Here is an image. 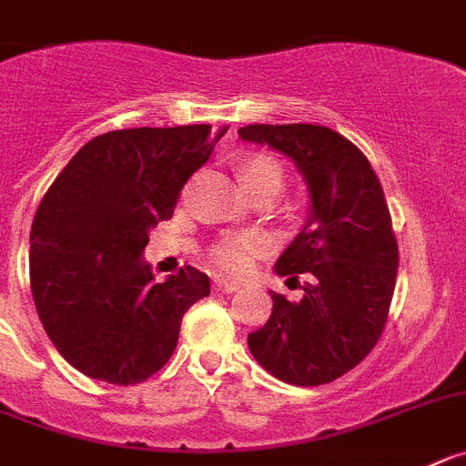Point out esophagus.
Returning a JSON list of instances; mask_svg holds the SVG:
<instances>
[{
	"mask_svg": "<svg viewBox=\"0 0 466 466\" xmlns=\"http://www.w3.org/2000/svg\"><path fill=\"white\" fill-rule=\"evenodd\" d=\"M240 286L236 284V281H226V279H217L215 281V291H221V293H236Z\"/></svg>",
	"mask_w": 466,
	"mask_h": 466,
	"instance_id": "esophagus-1",
	"label": "esophagus"
}]
</instances>
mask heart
Here are the masks:
<instances>
[{
  "label": "heart",
  "instance_id": "1",
  "mask_svg": "<svg viewBox=\"0 0 466 466\" xmlns=\"http://www.w3.org/2000/svg\"><path fill=\"white\" fill-rule=\"evenodd\" d=\"M240 177L249 194L266 189L279 194L284 187V168L270 155H254L242 161ZM266 249L268 240L261 233H228L210 247L208 258L224 275L242 277L251 270L258 256L266 254Z\"/></svg>",
  "mask_w": 466,
  "mask_h": 466
}]
</instances>
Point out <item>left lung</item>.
<instances>
[{
	"instance_id": "1",
	"label": "left lung",
	"mask_w": 466,
	"mask_h": 466,
	"mask_svg": "<svg viewBox=\"0 0 466 466\" xmlns=\"http://www.w3.org/2000/svg\"><path fill=\"white\" fill-rule=\"evenodd\" d=\"M242 140L291 157L309 215L277 275L305 277L300 300L272 293V314L249 332L251 356L291 386H323L358 365L386 328L400 251L381 182L360 149L319 125H249Z\"/></svg>"
}]
</instances>
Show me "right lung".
<instances>
[{
	"label": "right lung",
	"instance_id": "right-lung-1",
	"mask_svg": "<svg viewBox=\"0 0 466 466\" xmlns=\"http://www.w3.org/2000/svg\"><path fill=\"white\" fill-rule=\"evenodd\" d=\"M224 134L210 125L108 131L46 191L29 233L34 305L55 349L85 377L131 386L159 372L185 311L210 296V277L191 266L155 284L143 249Z\"/></svg>",
	"mask_w": 466,
	"mask_h": 466
}]
</instances>
